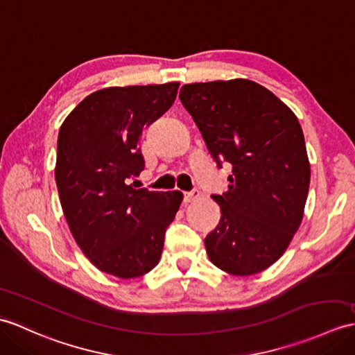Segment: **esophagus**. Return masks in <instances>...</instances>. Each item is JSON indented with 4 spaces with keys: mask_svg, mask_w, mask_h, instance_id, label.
I'll return each instance as SVG.
<instances>
[{
    "mask_svg": "<svg viewBox=\"0 0 355 355\" xmlns=\"http://www.w3.org/2000/svg\"><path fill=\"white\" fill-rule=\"evenodd\" d=\"M200 195H201V192L198 191V189H192V191L184 192V202H186V204L193 202V201L198 200V198H200Z\"/></svg>",
    "mask_w": 355,
    "mask_h": 355,
    "instance_id": "1",
    "label": "esophagus"
}]
</instances>
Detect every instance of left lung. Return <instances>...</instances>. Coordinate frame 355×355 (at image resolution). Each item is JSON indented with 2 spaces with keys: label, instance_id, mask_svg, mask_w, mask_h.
Here are the masks:
<instances>
[{
  "label": "left lung",
  "instance_id": "obj_1",
  "mask_svg": "<svg viewBox=\"0 0 355 355\" xmlns=\"http://www.w3.org/2000/svg\"><path fill=\"white\" fill-rule=\"evenodd\" d=\"M180 100L218 166H233L228 191L213 195L222 216L204 239L209 259L232 275L265 270L302 220L310 163L300 122L251 80L184 85Z\"/></svg>",
  "mask_w": 355,
  "mask_h": 355
}]
</instances>
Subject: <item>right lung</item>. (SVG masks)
Instances as JSON below:
<instances>
[{"label":"right lung","instance_id":"right-lung-1","mask_svg":"<svg viewBox=\"0 0 355 355\" xmlns=\"http://www.w3.org/2000/svg\"><path fill=\"white\" fill-rule=\"evenodd\" d=\"M178 86L96 90L60 127L55 183L62 209L80 250L105 274L136 278L157 265L183 201L178 191L128 184L145 168L140 133L169 109Z\"/></svg>","mask_w":355,"mask_h":355}]
</instances>
